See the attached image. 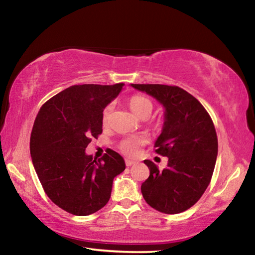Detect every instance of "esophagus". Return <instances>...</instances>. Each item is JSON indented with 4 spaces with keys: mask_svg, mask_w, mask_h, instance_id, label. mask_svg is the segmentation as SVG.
<instances>
[{
    "mask_svg": "<svg viewBox=\"0 0 255 255\" xmlns=\"http://www.w3.org/2000/svg\"><path fill=\"white\" fill-rule=\"evenodd\" d=\"M125 163H126V166H131L132 165V164H135V162H133V161H131V159H128V158H126V159H125Z\"/></svg>",
    "mask_w": 255,
    "mask_h": 255,
    "instance_id": "obj_1",
    "label": "esophagus"
}]
</instances>
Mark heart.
Returning a JSON list of instances; mask_svg holds the SVG:
<instances>
[{"mask_svg": "<svg viewBox=\"0 0 255 255\" xmlns=\"http://www.w3.org/2000/svg\"><path fill=\"white\" fill-rule=\"evenodd\" d=\"M129 108H130L131 111L138 116L139 118H147L150 116L153 111V102L149 100L147 97L140 96V94H136V96H132L128 101ZM112 110H114V106L108 105L102 112V123L103 125H107L109 122L110 115ZM146 144V138L141 136H130L127 138H124L123 140H120L118 144V148L120 152L126 155L129 157L136 156L139 152L140 147Z\"/></svg>", "mask_w": 255, "mask_h": 255, "instance_id": "heart-1", "label": "heart"}]
</instances>
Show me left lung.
Returning a JSON list of instances; mask_svg holds the SVG:
<instances>
[{
    "label": "left lung",
    "mask_w": 255,
    "mask_h": 255,
    "mask_svg": "<svg viewBox=\"0 0 255 255\" xmlns=\"http://www.w3.org/2000/svg\"><path fill=\"white\" fill-rule=\"evenodd\" d=\"M165 108V122L155 141V152L169 157L158 170L145 159L149 176L141 184L145 201L164 214L189 209L204 195L214 173L218 153L217 133L204 106L175 85L131 84Z\"/></svg>",
    "instance_id": "obj_1"
}]
</instances>
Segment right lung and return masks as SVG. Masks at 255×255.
Instances as JSON below:
<instances>
[{"mask_svg": "<svg viewBox=\"0 0 255 255\" xmlns=\"http://www.w3.org/2000/svg\"><path fill=\"white\" fill-rule=\"evenodd\" d=\"M124 85H72L45 102L34 120V170L49 199L72 215L88 216L105 207L115 176L126 169L110 148L98 161L85 154L92 138L101 135L103 109Z\"/></svg>", "mask_w": 255, "mask_h": 255, "instance_id": "right-lung-1", "label": "right lung"}]
</instances>
